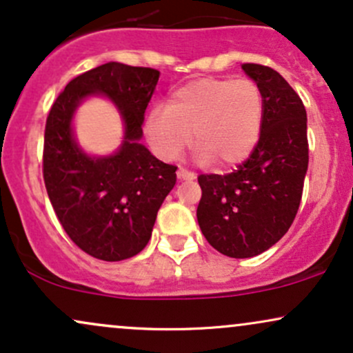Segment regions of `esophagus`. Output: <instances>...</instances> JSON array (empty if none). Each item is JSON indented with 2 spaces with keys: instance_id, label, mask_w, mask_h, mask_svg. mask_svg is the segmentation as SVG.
I'll return each instance as SVG.
<instances>
[{
  "instance_id": "obj_1",
  "label": "esophagus",
  "mask_w": 353,
  "mask_h": 353,
  "mask_svg": "<svg viewBox=\"0 0 353 353\" xmlns=\"http://www.w3.org/2000/svg\"><path fill=\"white\" fill-rule=\"evenodd\" d=\"M177 177H179L181 181H190V179H194V177H196V174L194 172H190L189 169H185V168H181L177 169Z\"/></svg>"
}]
</instances>
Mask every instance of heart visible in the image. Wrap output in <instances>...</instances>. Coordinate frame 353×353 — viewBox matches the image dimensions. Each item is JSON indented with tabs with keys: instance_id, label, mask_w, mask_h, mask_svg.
I'll use <instances>...</instances> for the list:
<instances>
[{
	"instance_id": "b5f03b06",
	"label": "heart",
	"mask_w": 353,
	"mask_h": 353,
	"mask_svg": "<svg viewBox=\"0 0 353 353\" xmlns=\"http://www.w3.org/2000/svg\"><path fill=\"white\" fill-rule=\"evenodd\" d=\"M264 96L252 79H197L172 92L165 108L149 114L152 149L176 159L192 144L199 163L228 168L244 161L261 134Z\"/></svg>"
}]
</instances>
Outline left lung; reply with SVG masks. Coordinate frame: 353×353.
I'll return each instance as SVG.
<instances>
[{
    "label": "left lung",
    "instance_id": "1",
    "mask_svg": "<svg viewBox=\"0 0 353 353\" xmlns=\"http://www.w3.org/2000/svg\"><path fill=\"white\" fill-rule=\"evenodd\" d=\"M242 70L264 96L261 136L234 172L197 177L202 234L214 249L234 259L254 257L281 241L297 216L309 165L302 99L272 68L244 63Z\"/></svg>",
    "mask_w": 353,
    "mask_h": 353
}]
</instances>
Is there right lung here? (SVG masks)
Segmentation results:
<instances>
[{"mask_svg": "<svg viewBox=\"0 0 353 353\" xmlns=\"http://www.w3.org/2000/svg\"><path fill=\"white\" fill-rule=\"evenodd\" d=\"M157 79L152 68L106 63L71 79L48 114L43 177L51 205L71 241L101 261H124L148 245L176 184V165L139 144ZM89 94L109 95L123 116L125 143L114 157L89 158L72 139V114Z\"/></svg>", "mask_w": 353, "mask_h": 353, "instance_id": "obj_1", "label": "right lung"}]
</instances>
